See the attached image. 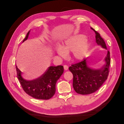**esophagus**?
Listing matches in <instances>:
<instances>
[{
	"mask_svg": "<svg viewBox=\"0 0 124 124\" xmlns=\"http://www.w3.org/2000/svg\"><path fill=\"white\" fill-rule=\"evenodd\" d=\"M63 68H64V69L65 70H68V67L67 65H64V66H63Z\"/></svg>",
	"mask_w": 124,
	"mask_h": 124,
	"instance_id": "esophagus-1",
	"label": "esophagus"
}]
</instances>
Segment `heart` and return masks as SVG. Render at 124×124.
I'll use <instances>...</instances> for the list:
<instances>
[{"instance_id":"1","label":"heart","mask_w":124,"mask_h":124,"mask_svg":"<svg viewBox=\"0 0 124 124\" xmlns=\"http://www.w3.org/2000/svg\"><path fill=\"white\" fill-rule=\"evenodd\" d=\"M85 38L83 36H78L67 40L62 47L56 48L57 53L62 57L70 51H73L74 58L80 60L83 58L88 48L87 43L84 41Z\"/></svg>"}]
</instances>
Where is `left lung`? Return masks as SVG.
<instances>
[{
  "mask_svg": "<svg viewBox=\"0 0 124 124\" xmlns=\"http://www.w3.org/2000/svg\"><path fill=\"white\" fill-rule=\"evenodd\" d=\"M96 34V42L98 45L107 49L103 39L94 29L91 28ZM106 64L100 69H92L87 66L86 58L69 67V69L73 74V87L78 93L88 95L96 92L106 81L109 73L110 53L108 51L105 58Z\"/></svg>",
  "mask_w": 124,
  "mask_h": 124,
  "instance_id": "1",
  "label": "left lung"
}]
</instances>
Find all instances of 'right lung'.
Segmentation results:
<instances>
[{
	"instance_id": "1",
	"label": "right lung",
	"mask_w": 124,
	"mask_h": 124,
	"mask_svg": "<svg viewBox=\"0 0 124 124\" xmlns=\"http://www.w3.org/2000/svg\"><path fill=\"white\" fill-rule=\"evenodd\" d=\"M30 31L23 42L27 40ZM17 76L24 91L37 99L48 100L53 97L56 91V83L63 72L62 66H50L40 77L32 81H26L21 77V71L16 66Z\"/></svg>"
}]
</instances>
